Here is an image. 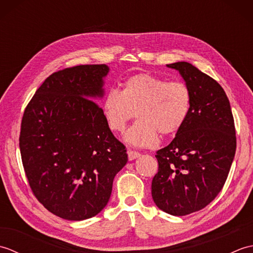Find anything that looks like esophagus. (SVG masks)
<instances>
[{"label": "esophagus", "mask_w": 253, "mask_h": 253, "mask_svg": "<svg viewBox=\"0 0 253 253\" xmlns=\"http://www.w3.org/2000/svg\"><path fill=\"white\" fill-rule=\"evenodd\" d=\"M140 153L137 152V151H132V150H128V159H129V161H132L135 160L137 158L140 157Z\"/></svg>", "instance_id": "1"}]
</instances>
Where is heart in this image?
Segmentation results:
<instances>
[{
    "label": "heart",
    "mask_w": 253,
    "mask_h": 253,
    "mask_svg": "<svg viewBox=\"0 0 253 253\" xmlns=\"http://www.w3.org/2000/svg\"><path fill=\"white\" fill-rule=\"evenodd\" d=\"M192 95L189 87L181 82L141 73L127 78L122 91H107L102 110L110 129L122 133L137 114L136 123L125 139L137 147H152L158 143L159 132L174 135L185 125L190 114Z\"/></svg>",
    "instance_id": "b5f03b06"
}]
</instances>
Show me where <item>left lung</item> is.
<instances>
[{
  "mask_svg": "<svg viewBox=\"0 0 253 253\" xmlns=\"http://www.w3.org/2000/svg\"><path fill=\"white\" fill-rule=\"evenodd\" d=\"M185 79L192 95L190 114L168 147L157 151L154 203L175 216L200 211L227 179L236 152L229 100L216 80L187 62L168 64Z\"/></svg>",
  "mask_w": 253,
  "mask_h": 253,
  "instance_id": "left-lung-1",
  "label": "left lung"
}]
</instances>
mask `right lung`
Listing matches in <instances>:
<instances>
[{
  "mask_svg": "<svg viewBox=\"0 0 253 253\" xmlns=\"http://www.w3.org/2000/svg\"><path fill=\"white\" fill-rule=\"evenodd\" d=\"M107 73L104 64L53 73L21 120L20 155L31 191L47 211L68 221L104 209L114 177L128 161L126 147L91 100L103 95Z\"/></svg>",
  "mask_w": 253,
  "mask_h": 253,
  "instance_id": "1",
  "label": "right lung"
}]
</instances>
